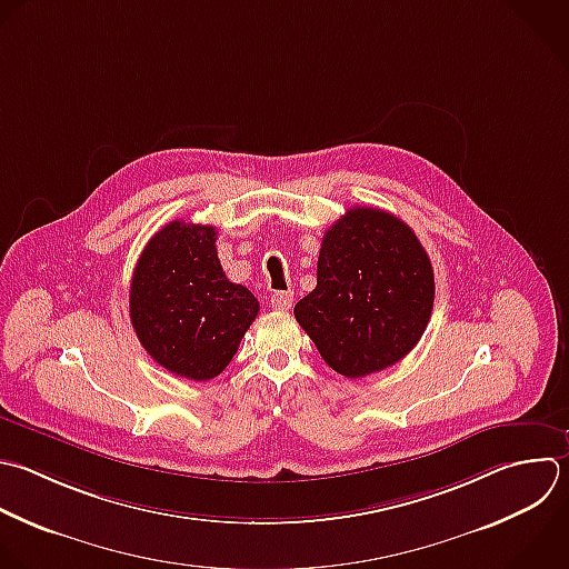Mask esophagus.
<instances>
[{"mask_svg": "<svg viewBox=\"0 0 569 569\" xmlns=\"http://www.w3.org/2000/svg\"><path fill=\"white\" fill-rule=\"evenodd\" d=\"M269 305H271L276 311H289L291 305H293V293H291V291H273Z\"/></svg>", "mask_w": 569, "mask_h": 569, "instance_id": "34e87169", "label": "esophagus"}]
</instances>
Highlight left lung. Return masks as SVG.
<instances>
[{"instance_id":"left-lung-1","label":"left lung","mask_w":569,"mask_h":569,"mask_svg":"<svg viewBox=\"0 0 569 569\" xmlns=\"http://www.w3.org/2000/svg\"><path fill=\"white\" fill-rule=\"evenodd\" d=\"M433 289V269L416 233L387 211L353 207L327 229L318 284L293 316L333 371L365 378L418 345Z\"/></svg>"}]
</instances>
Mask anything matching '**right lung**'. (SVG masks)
Segmentation results:
<instances>
[{"instance_id": "right-lung-1", "label": "right lung", "mask_w": 569, "mask_h": 569, "mask_svg": "<svg viewBox=\"0 0 569 569\" xmlns=\"http://www.w3.org/2000/svg\"><path fill=\"white\" fill-rule=\"evenodd\" d=\"M211 224L173 220L144 247L131 280L138 340L167 371L187 380L220 376L256 320V296L231 282Z\"/></svg>"}]
</instances>
